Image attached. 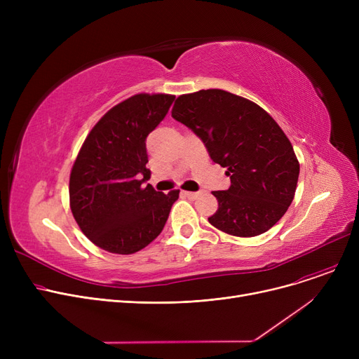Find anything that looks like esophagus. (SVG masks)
<instances>
[{"label": "esophagus", "instance_id": "34e87169", "mask_svg": "<svg viewBox=\"0 0 359 359\" xmlns=\"http://www.w3.org/2000/svg\"><path fill=\"white\" fill-rule=\"evenodd\" d=\"M183 195H184L187 199H192V201H194V199L199 198V196L202 195V192H186V191H184Z\"/></svg>", "mask_w": 359, "mask_h": 359}]
</instances>
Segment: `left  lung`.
Wrapping results in <instances>:
<instances>
[{"mask_svg": "<svg viewBox=\"0 0 359 359\" xmlns=\"http://www.w3.org/2000/svg\"><path fill=\"white\" fill-rule=\"evenodd\" d=\"M172 116L201 138L231 184L215 191V229L238 237L268 231L294 199L299 164L284 130L256 103L211 88L183 94Z\"/></svg>", "mask_w": 359, "mask_h": 359, "instance_id": "obj_1", "label": "left lung"}]
</instances>
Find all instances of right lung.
<instances>
[{"label": "right lung", "mask_w": 359, "mask_h": 359, "mask_svg": "<svg viewBox=\"0 0 359 359\" xmlns=\"http://www.w3.org/2000/svg\"><path fill=\"white\" fill-rule=\"evenodd\" d=\"M175 102L170 94H135L94 125L69 176V205L81 231L100 249L132 255L164 229L179 191L144 183L147 137Z\"/></svg>", "instance_id": "obj_1"}]
</instances>
